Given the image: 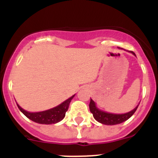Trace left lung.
I'll return each mask as SVG.
<instances>
[{
    "label": "left lung",
    "mask_w": 158,
    "mask_h": 158,
    "mask_svg": "<svg viewBox=\"0 0 158 158\" xmlns=\"http://www.w3.org/2000/svg\"><path fill=\"white\" fill-rule=\"evenodd\" d=\"M131 52L135 56L134 52L131 51ZM138 106H139V105L133 110L130 111V112H128L127 113H123V114H113V113H106V112H104V111H102L99 109H98L95 102L91 98H90V102H89V110H90V113L93 114L94 118L97 121H98L99 123L106 125L119 124V123H121L123 122L126 121V120H128L129 118L135 113Z\"/></svg>",
    "instance_id": "left-lung-1"
}]
</instances>
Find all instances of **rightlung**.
<instances>
[{"instance_id": "right-lung-1", "label": "right lung", "mask_w": 158, "mask_h": 158, "mask_svg": "<svg viewBox=\"0 0 158 158\" xmlns=\"http://www.w3.org/2000/svg\"><path fill=\"white\" fill-rule=\"evenodd\" d=\"M74 96H72L69 99H67L60 105L52 109L45 110L43 112H38V113H30L27 111L23 109L20 106L17 104V106L19 110L23 113L27 118L35 123H42V124H52L56 123L62 120L64 118L65 113L68 111L69 107V104L73 98Z\"/></svg>"}]
</instances>
